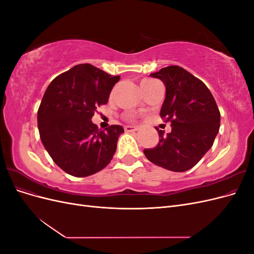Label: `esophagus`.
I'll use <instances>...</instances> for the list:
<instances>
[{
	"instance_id": "obj_1",
	"label": "esophagus",
	"mask_w": 254,
	"mask_h": 254,
	"mask_svg": "<svg viewBox=\"0 0 254 254\" xmlns=\"http://www.w3.org/2000/svg\"><path fill=\"white\" fill-rule=\"evenodd\" d=\"M124 129H125L126 132H134L137 130V128L134 127V126H126Z\"/></svg>"
}]
</instances>
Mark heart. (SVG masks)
Listing matches in <instances>:
<instances>
[{
	"mask_svg": "<svg viewBox=\"0 0 254 254\" xmlns=\"http://www.w3.org/2000/svg\"><path fill=\"white\" fill-rule=\"evenodd\" d=\"M148 81H151V80H143V81H142V83H144V82H148Z\"/></svg>",
	"mask_w": 254,
	"mask_h": 254,
	"instance_id": "b5f03b06",
	"label": "heart"
}]
</instances>
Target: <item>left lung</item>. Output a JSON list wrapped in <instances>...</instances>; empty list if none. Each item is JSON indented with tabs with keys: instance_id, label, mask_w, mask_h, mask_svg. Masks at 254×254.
Masks as SVG:
<instances>
[{
	"instance_id": "8db88e82",
	"label": "left lung",
	"mask_w": 254,
	"mask_h": 254,
	"mask_svg": "<svg viewBox=\"0 0 254 254\" xmlns=\"http://www.w3.org/2000/svg\"><path fill=\"white\" fill-rule=\"evenodd\" d=\"M150 76L165 84L160 117L172 123V131L164 135L157 129L159 144L144 155L168 171L187 172L212 147L220 126L219 109L205 84L181 66H166Z\"/></svg>"
}]
</instances>
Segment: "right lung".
<instances>
[{"instance_id":"1","label":"right lung","mask_w":254,"mask_h":254,"mask_svg":"<svg viewBox=\"0 0 254 254\" xmlns=\"http://www.w3.org/2000/svg\"><path fill=\"white\" fill-rule=\"evenodd\" d=\"M120 76L89 64H77L54 78L38 109L40 139L61 170L87 177L110 163L124 128L105 130L91 122L96 108L108 103Z\"/></svg>"}]
</instances>
